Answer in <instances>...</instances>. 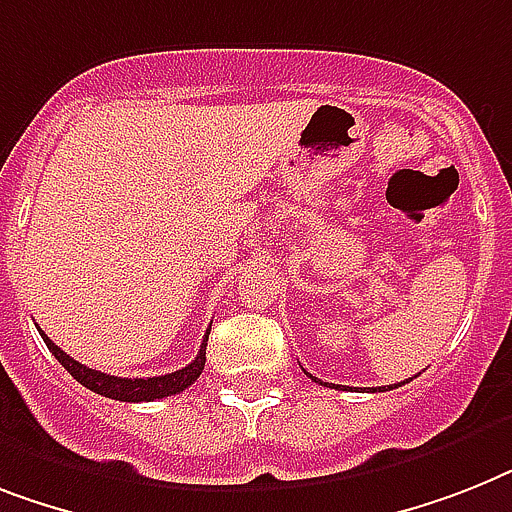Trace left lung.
Here are the masks:
<instances>
[{
    "label": "left lung",
    "mask_w": 512,
    "mask_h": 512,
    "mask_svg": "<svg viewBox=\"0 0 512 512\" xmlns=\"http://www.w3.org/2000/svg\"><path fill=\"white\" fill-rule=\"evenodd\" d=\"M303 371H306V369H303ZM306 374H308V371H306ZM308 377L314 379V382H319V384H329V382H322V379H316L314 374H308ZM411 379H413V377H411ZM411 379H408V382H411ZM400 384H405V382H400ZM400 384H395V387H400ZM332 387H335V384H332ZM379 390H384V387H379Z\"/></svg>",
    "instance_id": "1"
}]
</instances>
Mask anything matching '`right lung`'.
Here are the masks:
<instances>
[{"label": "right lung", "instance_id": "obj_1", "mask_svg": "<svg viewBox=\"0 0 512 512\" xmlns=\"http://www.w3.org/2000/svg\"><path fill=\"white\" fill-rule=\"evenodd\" d=\"M41 332V329H38ZM209 332L211 327L206 329V337L201 342V348H198L196 361H190L185 369L172 371V374H162V377H146V379H125V377H112V374H104V371L88 369L83 363H78L75 358H70L62 348H57L49 337L41 332L44 337L46 348L52 350V356L57 358L62 366H65L75 379H78L83 387H88L96 395H104V398L112 400H122V403H151V400L159 398H170V395H177V392H183L185 387L196 382L201 377V371H204L206 363V342H209Z\"/></svg>", "mask_w": 512, "mask_h": 512}]
</instances>
